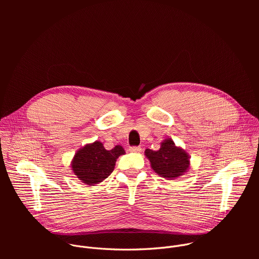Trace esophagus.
Masks as SVG:
<instances>
[{
	"instance_id": "esophagus-1",
	"label": "esophagus",
	"mask_w": 259,
	"mask_h": 259,
	"mask_svg": "<svg viewBox=\"0 0 259 259\" xmlns=\"http://www.w3.org/2000/svg\"><path fill=\"white\" fill-rule=\"evenodd\" d=\"M129 151H130L131 153H141V152H142V149H141L140 146H132V147H130Z\"/></svg>"
}]
</instances>
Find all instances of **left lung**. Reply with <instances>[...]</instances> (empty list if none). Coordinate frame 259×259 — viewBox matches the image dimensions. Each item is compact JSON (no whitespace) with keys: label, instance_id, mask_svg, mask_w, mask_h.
Masks as SVG:
<instances>
[{"label":"left lung","instance_id":"8db88e82","mask_svg":"<svg viewBox=\"0 0 259 259\" xmlns=\"http://www.w3.org/2000/svg\"><path fill=\"white\" fill-rule=\"evenodd\" d=\"M144 155L149 159L152 169L159 176L168 180L184 175L191 166L189 153L182 147L175 145L171 138L163 140L158 151L146 149Z\"/></svg>","mask_w":259,"mask_h":259}]
</instances>
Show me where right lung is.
Masks as SVG:
<instances>
[{"instance_id": "1", "label": "right lung", "mask_w": 259, "mask_h": 259, "mask_svg": "<svg viewBox=\"0 0 259 259\" xmlns=\"http://www.w3.org/2000/svg\"><path fill=\"white\" fill-rule=\"evenodd\" d=\"M124 154L125 150L121 145L107 151L100 141L96 140L77 151L70 162V168L83 183L95 186L112 174L117 159Z\"/></svg>"}]
</instances>
